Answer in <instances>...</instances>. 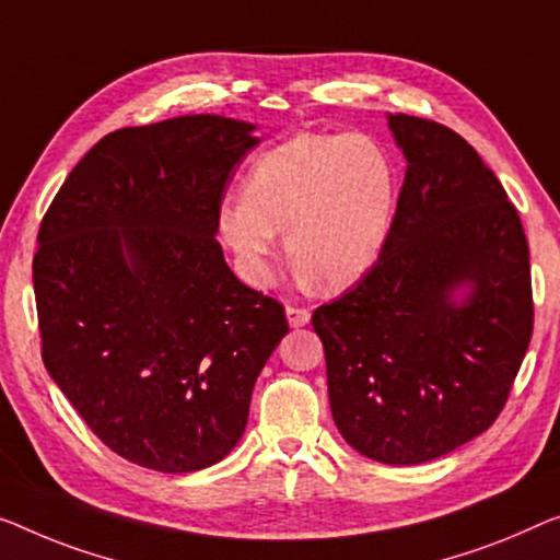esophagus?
Masks as SVG:
<instances>
[{"mask_svg":"<svg viewBox=\"0 0 560 560\" xmlns=\"http://www.w3.org/2000/svg\"><path fill=\"white\" fill-rule=\"evenodd\" d=\"M308 319H312V312L308 308H302V306H287V322L289 327H306Z\"/></svg>","mask_w":560,"mask_h":560,"instance_id":"esophagus-1","label":"esophagus"}]
</instances>
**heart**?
Returning a JSON list of instances; mask_svg holds the SVG:
<instances>
[{
    "mask_svg": "<svg viewBox=\"0 0 560 560\" xmlns=\"http://www.w3.org/2000/svg\"><path fill=\"white\" fill-rule=\"evenodd\" d=\"M399 171L385 143L364 132H299L256 158L244 196L215 215L219 236L264 287L273 277L277 231L306 277L347 289L387 252L397 219Z\"/></svg>",
    "mask_w": 560,
    "mask_h": 560,
    "instance_id": "b5f03b06",
    "label": "heart"
}]
</instances>
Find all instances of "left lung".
Wrapping results in <instances>:
<instances>
[{"mask_svg":"<svg viewBox=\"0 0 560 560\" xmlns=\"http://www.w3.org/2000/svg\"><path fill=\"white\" fill-rule=\"evenodd\" d=\"M387 122L407 161L389 246L312 324L341 438L370 460L417 465L503 410L533 334L530 254L467 140L402 113Z\"/></svg>","mask_w":560,"mask_h":560,"instance_id":"obj_1","label":"left lung"}]
</instances>
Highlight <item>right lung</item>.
<instances>
[{
	"label": "right lung",
	"instance_id": "add662e5",
	"mask_svg": "<svg viewBox=\"0 0 560 560\" xmlns=\"http://www.w3.org/2000/svg\"><path fill=\"white\" fill-rule=\"evenodd\" d=\"M256 125L183 115L105 136L42 219V360L125 460L194 472L246 430L256 377L289 331L215 241L231 171Z\"/></svg>",
	"mask_w": 560,
	"mask_h": 560
}]
</instances>
